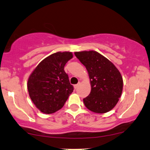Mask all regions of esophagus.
Masks as SVG:
<instances>
[{
    "label": "esophagus",
    "mask_w": 150,
    "mask_h": 150,
    "mask_svg": "<svg viewBox=\"0 0 150 150\" xmlns=\"http://www.w3.org/2000/svg\"><path fill=\"white\" fill-rule=\"evenodd\" d=\"M79 85V83H78V84H75V85H74V88H75V89H77V88H78Z\"/></svg>",
    "instance_id": "obj_1"
}]
</instances>
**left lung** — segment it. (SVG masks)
Returning a JSON list of instances; mask_svg holds the SVG:
<instances>
[{
    "mask_svg": "<svg viewBox=\"0 0 150 150\" xmlns=\"http://www.w3.org/2000/svg\"><path fill=\"white\" fill-rule=\"evenodd\" d=\"M75 56L88 71L91 90L83 99L87 109L94 113H105L113 109L123 88L120 71L112 62L94 50L75 52Z\"/></svg>",
    "mask_w": 150,
    "mask_h": 150,
    "instance_id": "obj_1",
    "label": "left lung"
}]
</instances>
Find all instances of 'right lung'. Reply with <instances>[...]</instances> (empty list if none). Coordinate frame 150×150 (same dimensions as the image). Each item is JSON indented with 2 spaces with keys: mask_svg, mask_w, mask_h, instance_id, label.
<instances>
[{
  "mask_svg": "<svg viewBox=\"0 0 150 150\" xmlns=\"http://www.w3.org/2000/svg\"><path fill=\"white\" fill-rule=\"evenodd\" d=\"M71 52H57L43 59L28 80L30 98L41 112L50 114L61 109L73 91L64 66Z\"/></svg>",
  "mask_w": 150,
  "mask_h": 150,
  "instance_id": "right-lung-1",
  "label": "right lung"
}]
</instances>
